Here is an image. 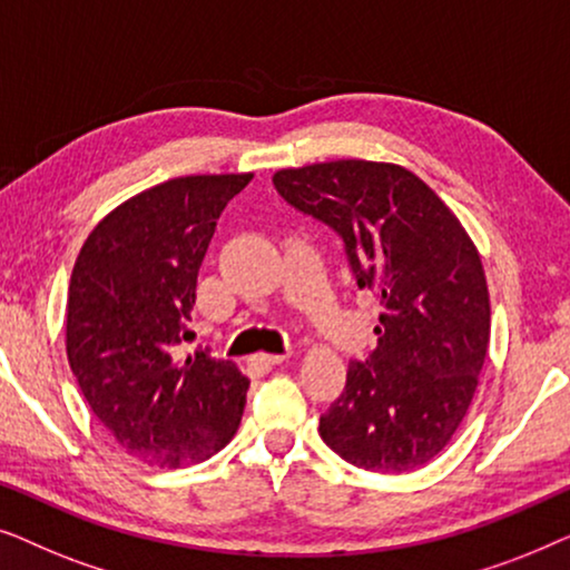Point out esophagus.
Masks as SVG:
<instances>
[{"label":"esophagus","instance_id":"1","mask_svg":"<svg viewBox=\"0 0 570 570\" xmlns=\"http://www.w3.org/2000/svg\"><path fill=\"white\" fill-rule=\"evenodd\" d=\"M283 361H285V355L259 353V355L252 357V365H254V368H259V371H269V368H275V365H279Z\"/></svg>","mask_w":570,"mask_h":570}]
</instances>
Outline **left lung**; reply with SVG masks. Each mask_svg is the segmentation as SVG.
<instances>
[{"mask_svg":"<svg viewBox=\"0 0 570 570\" xmlns=\"http://www.w3.org/2000/svg\"><path fill=\"white\" fill-rule=\"evenodd\" d=\"M272 181L340 233L357 287L381 298L376 350L350 363L318 433L363 470H417L462 425L485 365L490 295L478 246L446 202L396 163H314Z\"/></svg>","mask_w":570,"mask_h":570,"instance_id":"left-lung-1","label":"left lung"}]
</instances>
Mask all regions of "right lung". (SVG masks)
Wrapping results in <instances>:
<instances>
[{
	"label": "right lung",
	"instance_id": "right-lung-1",
	"mask_svg": "<svg viewBox=\"0 0 570 570\" xmlns=\"http://www.w3.org/2000/svg\"><path fill=\"white\" fill-rule=\"evenodd\" d=\"M254 174L181 176L111 209L77 256L67 291V357L92 415L139 462L178 470L225 449L248 379L186 340L217 217Z\"/></svg>",
	"mask_w": 570,
	"mask_h": 570
}]
</instances>
